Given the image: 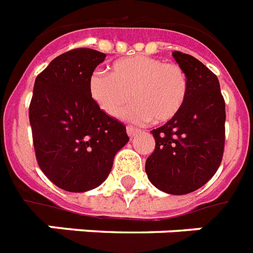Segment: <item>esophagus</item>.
Segmentation results:
<instances>
[{"label": "esophagus", "instance_id": "1", "mask_svg": "<svg viewBox=\"0 0 253 253\" xmlns=\"http://www.w3.org/2000/svg\"><path fill=\"white\" fill-rule=\"evenodd\" d=\"M127 134H128V136H130V138H132V136H135V135L138 134L139 131V128L138 127H134V126H127Z\"/></svg>", "mask_w": 253, "mask_h": 253}]
</instances>
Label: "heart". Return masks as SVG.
Here are the masks:
<instances>
[{"mask_svg": "<svg viewBox=\"0 0 253 253\" xmlns=\"http://www.w3.org/2000/svg\"><path fill=\"white\" fill-rule=\"evenodd\" d=\"M89 95L110 117H119L132 99L127 117L136 122H168L184 106L188 76L178 64L144 55L114 61L109 75L95 71L87 83Z\"/></svg>", "mask_w": 253, "mask_h": 253, "instance_id": "b5f03b06", "label": "heart"}]
</instances>
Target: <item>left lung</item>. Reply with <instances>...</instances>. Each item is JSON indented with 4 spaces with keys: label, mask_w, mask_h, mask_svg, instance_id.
Returning a JSON list of instances; mask_svg holds the SVG:
<instances>
[{
    "label": "left lung",
    "mask_w": 253,
    "mask_h": 253,
    "mask_svg": "<svg viewBox=\"0 0 253 253\" xmlns=\"http://www.w3.org/2000/svg\"><path fill=\"white\" fill-rule=\"evenodd\" d=\"M172 55L188 76V95L174 118L152 130L156 144L146 173L162 192L180 196L204 186L219 168L226 105L218 77L208 67L188 53Z\"/></svg>",
    "instance_id": "left-lung-1"
}]
</instances>
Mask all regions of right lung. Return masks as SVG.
<instances>
[{
	"mask_svg": "<svg viewBox=\"0 0 253 253\" xmlns=\"http://www.w3.org/2000/svg\"><path fill=\"white\" fill-rule=\"evenodd\" d=\"M105 57L91 48L71 49L55 57L34 84L29 117L38 166L67 192L102 184L115 154L130 140L125 125L89 95V77Z\"/></svg>",
	"mask_w": 253,
	"mask_h": 253,
	"instance_id": "add662e5",
	"label": "right lung"
}]
</instances>
